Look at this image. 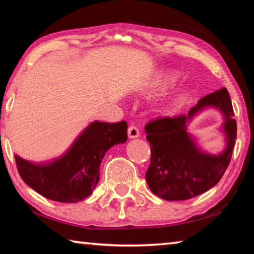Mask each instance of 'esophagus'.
<instances>
[{
  "label": "esophagus",
  "mask_w": 254,
  "mask_h": 254,
  "mask_svg": "<svg viewBox=\"0 0 254 254\" xmlns=\"http://www.w3.org/2000/svg\"><path fill=\"white\" fill-rule=\"evenodd\" d=\"M127 135L130 139H135V137H139L140 136V132H139V128L134 126H131L128 127L127 128Z\"/></svg>",
  "instance_id": "esophagus-1"
}]
</instances>
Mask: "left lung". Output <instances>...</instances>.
Segmentation results:
<instances>
[{"instance_id":"obj_1","label":"left lung","mask_w":254,"mask_h":254,"mask_svg":"<svg viewBox=\"0 0 254 254\" xmlns=\"http://www.w3.org/2000/svg\"><path fill=\"white\" fill-rule=\"evenodd\" d=\"M220 108L226 118L223 130L227 149L218 156L204 154L187 132V122L205 107ZM226 88L200 98L188 115L157 118L144 130L151 147V161L145 173L154 195L166 200H185L198 196L220 182L229 167L236 139V121Z\"/></svg>"}]
</instances>
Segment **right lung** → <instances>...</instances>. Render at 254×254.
<instances>
[{"mask_svg":"<svg viewBox=\"0 0 254 254\" xmlns=\"http://www.w3.org/2000/svg\"><path fill=\"white\" fill-rule=\"evenodd\" d=\"M126 121H95L85 128L70 149L47 163L29 162L14 156L23 182L46 198L76 203L92 194L100 180V166L111 147L127 139Z\"/></svg>","mask_w":254,"mask_h":254,"instance_id":"add662e5","label":"right lung"}]
</instances>
